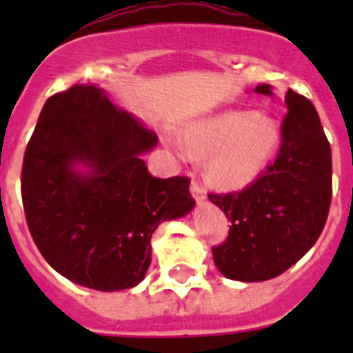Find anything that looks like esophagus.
I'll return each mask as SVG.
<instances>
[{"label":"esophagus","instance_id":"1","mask_svg":"<svg viewBox=\"0 0 353 353\" xmlns=\"http://www.w3.org/2000/svg\"><path fill=\"white\" fill-rule=\"evenodd\" d=\"M191 194H193V198L198 203H203V199H205V188H203V184L199 181H193L191 183Z\"/></svg>","mask_w":353,"mask_h":353}]
</instances>
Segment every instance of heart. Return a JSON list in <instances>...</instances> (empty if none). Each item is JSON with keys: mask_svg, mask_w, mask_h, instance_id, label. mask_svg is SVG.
<instances>
[{"mask_svg": "<svg viewBox=\"0 0 353 353\" xmlns=\"http://www.w3.org/2000/svg\"><path fill=\"white\" fill-rule=\"evenodd\" d=\"M183 143L194 157L210 155L206 177L220 188H243L279 154L282 131L273 117L232 110L191 124Z\"/></svg>", "mask_w": 353, "mask_h": 353, "instance_id": "1", "label": "heart"}]
</instances>
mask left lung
Masks as SVG:
<instances>
[{"label":"left lung","instance_id":"8db88e82","mask_svg":"<svg viewBox=\"0 0 353 353\" xmlns=\"http://www.w3.org/2000/svg\"><path fill=\"white\" fill-rule=\"evenodd\" d=\"M258 94L272 95L266 83ZM282 143L275 162L243 191L210 193L230 220L229 236L213 245L223 276L263 282L287 272L314 245L331 205V147L311 101L287 92Z\"/></svg>","mask_w":353,"mask_h":353}]
</instances>
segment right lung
Returning a JSON list of instances; mask_svg holds the SVG:
<instances>
[{"label": "right lung", "mask_w": 353, "mask_h": 353, "mask_svg": "<svg viewBox=\"0 0 353 353\" xmlns=\"http://www.w3.org/2000/svg\"><path fill=\"white\" fill-rule=\"evenodd\" d=\"M157 141L97 87L46 101L25 148L22 201L35 245L68 280L102 292L138 285L157 227L193 208L188 177L148 172L141 154ZM77 161L92 172L74 173Z\"/></svg>", "instance_id": "add662e5"}]
</instances>
